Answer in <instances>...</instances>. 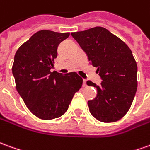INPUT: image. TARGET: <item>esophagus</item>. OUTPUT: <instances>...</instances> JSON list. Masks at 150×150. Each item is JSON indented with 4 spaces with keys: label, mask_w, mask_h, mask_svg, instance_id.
Segmentation results:
<instances>
[{
    "label": "esophagus",
    "mask_w": 150,
    "mask_h": 150,
    "mask_svg": "<svg viewBox=\"0 0 150 150\" xmlns=\"http://www.w3.org/2000/svg\"><path fill=\"white\" fill-rule=\"evenodd\" d=\"M83 87H86V86H87V80H86V79H83Z\"/></svg>",
    "instance_id": "esophagus-1"
}]
</instances>
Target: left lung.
Segmentation results:
<instances>
[{"label":"left lung","mask_w":150,"mask_h":150,"mask_svg":"<svg viewBox=\"0 0 150 150\" xmlns=\"http://www.w3.org/2000/svg\"><path fill=\"white\" fill-rule=\"evenodd\" d=\"M93 67L97 68L101 83L92 81L97 97L88 100L89 111L100 122H113L129 110L137 93V65L132 50L121 39L101 27L72 32Z\"/></svg>","instance_id":"left-lung-1"}]
</instances>
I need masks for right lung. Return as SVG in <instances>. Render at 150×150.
Here are the masks:
<instances>
[{"label": "right lung", "mask_w": 150, "mask_h": 150, "mask_svg": "<svg viewBox=\"0 0 150 150\" xmlns=\"http://www.w3.org/2000/svg\"><path fill=\"white\" fill-rule=\"evenodd\" d=\"M70 35L49 30L37 31L17 50L12 73L16 89L29 110L44 120L59 118L67 110L83 83L75 72H51L57 47Z\"/></svg>", "instance_id": "obj_1"}]
</instances>
